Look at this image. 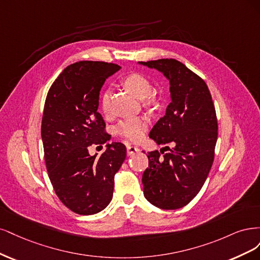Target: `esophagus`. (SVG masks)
<instances>
[{"mask_svg":"<svg viewBox=\"0 0 260 260\" xmlns=\"http://www.w3.org/2000/svg\"><path fill=\"white\" fill-rule=\"evenodd\" d=\"M126 149H127V155H133V154H135L140 151V149L138 147L132 146V145H128Z\"/></svg>","mask_w":260,"mask_h":260,"instance_id":"34e87169","label":"esophagus"}]
</instances>
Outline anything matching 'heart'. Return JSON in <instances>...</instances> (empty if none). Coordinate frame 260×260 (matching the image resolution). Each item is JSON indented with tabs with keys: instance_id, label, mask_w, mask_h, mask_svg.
I'll return each instance as SVG.
<instances>
[{
	"instance_id": "heart-1",
	"label": "heart",
	"mask_w": 260,
	"mask_h": 260,
	"mask_svg": "<svg viewBox=\"0 0 260 260\" xmlns=\"http://www.w3.org/2000/svg\"><path fill=\"white\" fill-rule=\"evenodd\" d=\"M124 85L126 88L135 95L139 99H144L145 104L147 106L154 105V99L149 97L153 91V85L151 81H150L144 74L134 72L128 74L126 78L124 79ZM109 103V93H106L102 97V107L103 110H107ZM149 121L146 116H132V118L124 119L119 124L116 125L115 132L119 136L127 139L133 142H138L144 138L145 134L148 129Z\"/></svg>"
}]
</instances>
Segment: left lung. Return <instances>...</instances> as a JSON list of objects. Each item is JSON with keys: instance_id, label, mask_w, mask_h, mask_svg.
<instances>
[{"instance_id": "left-lung-1", "label": "left lung", "mask_w": 260, "mask_h": 260, "mask_svg": "<svg viewBox=\"0 0 260 260\" xmlns=\"http://www.w3.org/2000/svg\"><path fill=\"white\" fill-rule=\"evenodd\" d=\"M170 81L172 102L149 134L157 145L172 144L169 153H148L142 175L145 198L162 209L186 206L203 187L214 162L218 124L204 80L176 59L140 61ZM164 154L162 157L160 154Z\"/></svg>"}]
</instances>
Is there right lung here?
Wrapping results in <instances>:
<instances>
[{
    "mask_svg": "<svg viewBox=\"0 0 260 260\" xmlns=\"http://www.w3.org/2000/svg\"><path fill=\"white\" fill-rule=\"evenodd\" d=\"M121 67L104 61H79L58 75L49 88L41 125L44 158L53 188L61 202L79 215L105 209L113 196L114 175L126 148L108 144L97 157L88 153L93 145L109 139L98 112L104 83Z\"/></svg>",
    "mask_w": 260,
    "mask_h": 260,
    "instance_id": "right-lung-1",
    "label": "right lung"
}]
</instances>
